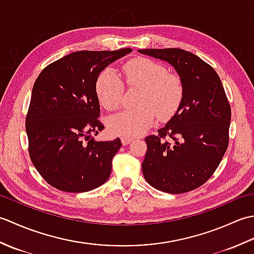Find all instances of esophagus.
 Segmentation results:
<instances>
[{
    "instance_id": "34e87169",
    "label": "esophagus",
    "mask_w": 254,
    "mask_h": 254,
    "mask_svg": "<svg viewBox=\"0 0 254 254\" xmlns=\"http://www.w3.org/2000/svg\"><path fill=\"white\" fill-rule=\"evenodd\" d=\"M132 141H133V139L130 138V137H121V142H122L124 146H127V145L130 144Z\"/></svg>"
}]
</instances>
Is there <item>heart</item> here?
I'll use <instances>...</instances> for the list:
<instances>
[{
  "label": "heart",
  "mask_w": 254,
  "mask_h": 254,
  "mask_svg": "<svg viewBox=\"0 0 254 254\" xmlns=\"http://www.w3.org/2000/svg\"><path fill=\"white\" fill-rule=\"evenodd\" d=\"M128 87L142 89L138 109L126 110L112 117L108 128L112 134L135 137L153 126L156 116L161 121L176 115L183 98V86L175 74L167 73L161 64L147 58H135L123 65ZM96 95L105 109L115 111L121 106L124 85L115 69L105 68L96 80Z\"/></svg>",
  "instance_id": "obj_1"
}]
</instances>
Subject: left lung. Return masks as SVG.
Instances as JSON below:
<instances>
[{"label":"left lung","instance_id":"8db88e82","mask_svg":"<svg viewBox=\"0 0 254 254\" xmlns=\"http://www.w3.org/2000/svg\"><path fill=\"white\" fill-rule=\"evenodd\" d=\"M138 51L171 64L183 86L176 115L159 128L158 135L145 138L143 176L163 192L192 191L212 177L228 147L231 109L222 80L209 64L189 51Z\"/></svg>","mask_w":254,"mask_h":254}]
</instances>
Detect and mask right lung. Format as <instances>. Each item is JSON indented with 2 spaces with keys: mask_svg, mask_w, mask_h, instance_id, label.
Instances as JSON below:
<instances>
[{
  "mask_svg": "<svg viewBox=\"0 0 254 254\" xmlns=\"http://www.w3.org/2000/svg\"><path fill=\"white\" fill-rule=\"evenodd\" d=\"M132 52L76 51L49 64L37 77L26 117L29 156L41 177L64 192H87L109 179L120 138L97 142L96 80L101 71Z\"/></svg>",
  "mask_w": 254,
  "mask_h": 254,
  "instance_id": "right-lung-1",
  "label": "right lung"
}]
</instances>
